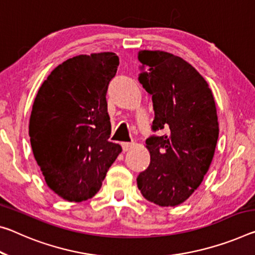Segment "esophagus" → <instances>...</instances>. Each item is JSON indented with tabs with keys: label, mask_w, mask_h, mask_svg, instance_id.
I'll use <instances>...</instances> for the list:
<instances>
[{
	"label": "esophagus",
	"mask_w": 255,
	"mask_h": 255,
	"mask_svg": "<svg viewBox=\"0 0 255 255\" xmlns=\"http://www.w3.org/2000/svg\"><path fill=\"white\" fill-rule=\"evenodd\" d=\"M134 145H135L134 142H124V143H121V146H123V149H124L125 152L129 151V149H130L131 147H134Z\"/></svg>",
	"instance_id": "obj_1"
}]
</instances>
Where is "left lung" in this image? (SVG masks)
<instances>
[{
    "label": "left lung",
    "instance_id": "1",
    "mask_svg": "<svg viewBox=\"0 0 255 255\" xmlns=\"http://www.w3.org/2000/svg\"><path fill=\"white\" fill-rule=\"evenodd\" d=\"M138 82L152 96L153 134L146 139L151 154L137 186L160 207L183 203L209 170L219 136L212 92L203 77L179 56L163 51H140Z\"/></svg>",
    "mask_w": 255,
    "mask_h": 255
}]
</instances>
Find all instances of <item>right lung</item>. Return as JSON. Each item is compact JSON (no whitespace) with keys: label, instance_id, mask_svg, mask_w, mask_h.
<instances>
[{"label":"right lung","instance_id":"right-lung-1","mask_svg":"<svg viewBox=\"0 0 255 255\" xmlns=\"http://www.w3.org/2000/svg\"><path fill=\"white\" fill-rule=\"evenodd\" d=\"M119 58L112 52L78 55L59 64L33 104L29 137L48 187L67 201L99 192L121 152L111 134L107 92Z\"/></svg>","mask_w":255,"mask_h":255}]
</instances>
